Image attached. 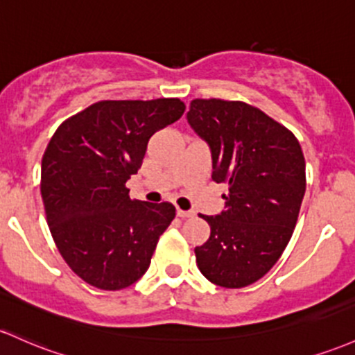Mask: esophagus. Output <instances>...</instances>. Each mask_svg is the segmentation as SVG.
Instances as JSON below:
<instances>
[{
    "label": "esophagus",
    "instance_id": "34e87169",
    "mask_svg": "<svg viewBox=\"0 0 355 355\" xmlns=\"http://www.w3.org/2000/svg\"><path fill=\"white\" fill-rule=\"evenodd\" d=\"M177 216L182 217V219H187V217H193L196 214L192 212V210H182V209H177Z\"/></svg>",
    "mask_w": 355,
    "mask_h": 355
}]
</instances>
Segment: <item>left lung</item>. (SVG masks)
Wrapping results in <instances>:
<instances>
[{
  "instance_id": "obj_1",
  "label": "left lung",
  "mask_w": 355,
  "mask_h": 355,
  "mask_svg": "<svg viewBox=\"0 0 355 355\" xmlns=\"http://www.w3.org/2000/svg\"><path fill=\"white\" fill-rule=\"evenodd\" d=\"M212 151V180L227 185L225 210L202 216L207 243L196 248L210 283L244 288L271 270L290 243L306 189L305 158L288 128L241 101L193 99L187 114Z\"/></svg>"
}]
</instances>
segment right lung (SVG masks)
Segmentation results:
<instances>
[{"mask_svg": "<svg viewBox=\"0 0 355 355\" xmlns=\"http://www.w3.org/2000/svg\"><path fill=\"white\" fill-rule=\"evenodd\" d=\"M177 97L99 101L65 119L42 158L40 192L58 252L99 290L131 286L175 219L170 202L131 200L150 138L182 118Z\"/></svg>", "mask_w": 355, "mask_h": 355, "instance_id": "obj_1", "label": "right lung"}]
</instances>
